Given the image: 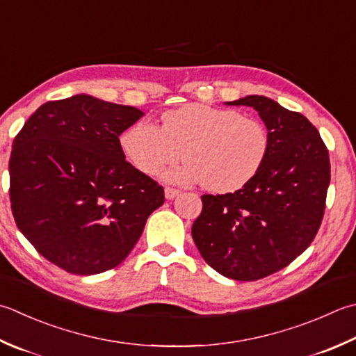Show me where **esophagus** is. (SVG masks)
<instances>
[{"mask_svg":"<svg viewBox=\"0 0 356 356\" xmlns=\"http://www.w3.org/2000/svg\"><path fill=\"white\" fill-rule=\"evenodd\" d=\"M179 190H176V188H171V186H166L165 188V197L168 200H172L176 196H179Z\"/></svg>","mask_w":356,"mask_h":356,"instance_id":"1","label":"esophagus"}]
</instances>
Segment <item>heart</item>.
<instances>
[{"label": "heart", "instance_id": "1", "mask_svg": "<svg viewBox=\"0 0 356 356\" xmlns=\"http://www.w3.org/2000/svg\"><path fill=\"white\" fill-rule=\"evenodd\" d=\"M160 122V128L137 122L120 136L124 157L146 176L182 156L186 163L165 172L166 180L233 193L252 182L268 154L267 128L234 109L188 103L165 111Z\"/></svg>", "mask_w": 356, "mask_h": 356}]
</instances>
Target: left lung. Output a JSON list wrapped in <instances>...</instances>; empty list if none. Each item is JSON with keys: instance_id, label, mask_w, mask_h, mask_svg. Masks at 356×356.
I'll list each match as a JSON object with an SVG mask.
<instances>
[{"instance_id": "obj_1", "label": "left lung", "mask_w": 356, "mask_h": 356, "mask_svg": "<svg viewBox=\"0 0 356 356\" xmlns=\"http://www.w3.org/2000/svg\"><path fill=\"white\" fill-rule=\"evenodd\" d=\"M225 104L257 111L268 132V154L241 190L202 196L191 234L218 273L256 281L287 267L315 239L330 184L329 151L307 118L268 97L247 95Z\"/></svg>"}]
</instances>
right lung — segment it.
<instances>
[{"label":"right lung","instance_id":"right-lung-1","mask_svg":"<svg viewBox=\"0 0 356 356\" xmlns=\"http://www.w3.org/2000/svg\"><path fill=\"white\" fill-rule=\"evenodd\" d=\"M145 114L88 94L47 102L12 145L17 227L47 261L74 275L117 267L134 248L163 188L124 160L120 134Z\"/></svg>","mask_w":356,"mask_h":356}]
</instances>
